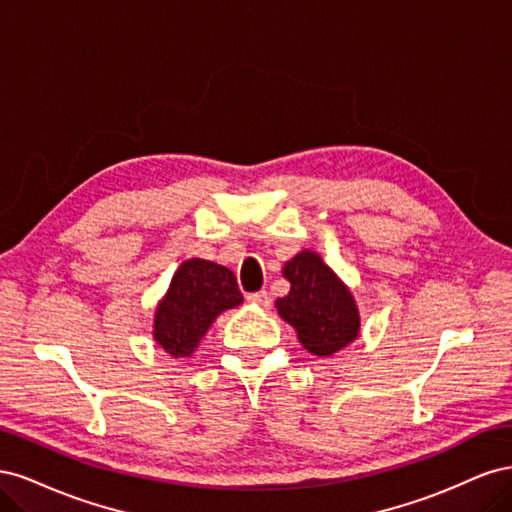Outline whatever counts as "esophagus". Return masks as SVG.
Segmentation results:
<instances>
[{"label":"esophagus","mask_w":512,"mask_h":512,"mask_svg":"<svg viewBox=\"0 0 512 512\" xmlns=\"http://www.w3.org/2000/svg\"><path fill=\"white\" fill-rule=\"evenodd\" d=\"M247 303L252 305H260V307H269L271 305V294L267 290H260V292H250L247 294Z\"/></svg>","instance_id":"34e87169"}]
</instances>
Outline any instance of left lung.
<instances>
[{"instance_id":"left-lung-1","label":"left lung","mask_w":512,"mask_h":512,"mask_svg":"<svg viewBox=\"0 0 512 512\" xmlns=\"http://www.w3.org/2000/svg\"><path fill=\"white\" fill-rule=\"evenodd\" d=\"M282 273L290 292L275 301L277 314L294 327L307 352L331 356L354 342L361 331L359 307L350 288L316 252H299Z\"/></svg>"}]
</instances>
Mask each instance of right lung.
I'll use <instances>...</instances> for the list:
<instances>
[{
	"label": "right lung",
	"instance_id": "obj_1",
	"mask_svg": "<svg viewBox=\"0 0 512 512\" xmlns=\"http://www.w3.org/2000/svg\"><path fill=\"white\" fill-rule=\"evenodd\" d=\"M243 303L237 277L211 260L190 258L175 271L156 307L153 339L175 359L190 356L213 320Z\"/></svg>",
	"mask_w": 512,
	"mask_h": 512
}]
</instances>
